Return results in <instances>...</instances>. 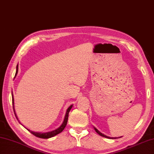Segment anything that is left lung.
Returning <instances> with one entry per match:
<instances>
[{
    "instance_id": "8db88e82",
    "label": "left lung",
    "mask_w": 154,
    "mask_h": 154,
    "mask_svg": "<svg viewBox=\"0 0 154 154\" xmlns=\"http://www.w3.org/2000/svg\"><path fill=\"white\" fill-rule=\"evenodd\" d=\"M94 129H95V131H96V132L97 133V134H99L100 135H101V136H102V137H106V138H109V139H116V137H108V136H106V135H104V134H102V133H100V131L97 129V128H96L94 127Z\"/></svg>"
}]
</instances>
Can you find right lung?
<instances>
[{"label":"right lung","instance_id":"add662e5","mask_svg":"<svg viewBox=\"0 0 154 154\" xmlns=\"http://www.w3.org/2000/svg\"><path fill=\"white\" fill-rule=\"evenodd\" d=\"M17 72H18V65H17V71H16V73H15V76L17 75ZM13 96L12 95V101H13V110H14V112H15V110H14V102H13ZM72 105L70 106L69 108L67 109V110H66V114H65V119H64V121L63 122V124L60 125V127L59 128H57L56 130H54L52 131H50V132H47V133H38V132H33V131H30L29 129H27V131H29V132L33 134V135L37 137H39V138H42V139H48V138H50V137H54L55 135H58V133H60L62 132V131L64 130V128H65L66 124H67V121H68V117H69V113L70 110H71V109L72 108ZM15 115L16 116L17 118V116H16V114L15 113Z\"/></svg>","mask_w":154,"mask_h":154}]
</instances>
